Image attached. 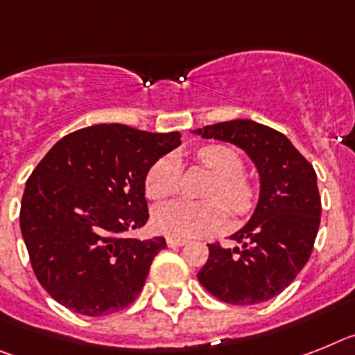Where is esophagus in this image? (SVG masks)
<instances>
[{
  "label": "esophagus",
  "mask_w": 355,
  "mask_h": 355,
  "mask_svg": "<svg viewBox=\"0 0 355 355\" xmlns=\"http://www.w3.org/2000/svg\"><path fill=\"white\" fill-rule=\"evenodd\" d=\"M166 243H168V246H171V248H175V246H182L186 245V239H182V237H166Z\"/></svg>",
  "instance_id": "34e87169"
}]
</instances>
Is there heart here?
<instances>
[{
	"instance_id": "heart-1",
	"label": "heart",
	"mask_w": 355,
	"mask_h": 355,
	"mask_svg": "<svg viewBox=\"0 0 355 355\" xmlns=\"http://www.w3.org/2000/svg\"><path fill=\"white\" fill-rule=\"evenodd\" d=\"M196 162L214 175L205 198L211 202L173 200L153 211V227L169 237H195L214 234L225 225V209L243 216L254 207V186L243 175L241 155L227 144H207L195 155ZM180 186V171L173 157H160L144 177V191L150 200H164L175 195Z\"/></svg>"
}]
</instances>
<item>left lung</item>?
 <instances>
[{
  "label": "left lung",
  "instance_id": "1",
  "mask_svg": "<svg viewBox=\"0 0 355 355\" xmlns=\"http://www.w3.org/2000/svg\"><path fill=\"white\" fill-rule=\"evenodd\" d=\"M195 134L243 148L261 175L254 216L232 236L243 246L209 245L200 284L232 306L270 300L291 284L313 252L322 216L316 171L284 134L250 119L216 123Z\"/></svg>",
  "mask_w": 355,
  "mask_h": 355
}]
</instances>
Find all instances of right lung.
Wrapping results in <instances>:
<instances>
[{
    "label": "right lung",
    "instance_id": "right-lung-1",
    "mask_svg": "<svg viewBox=\"0 0 355 355\" xmlns=\"http://www.w3.org/2000/svg\"><path fill=\"white\" fill-rule=\"evenodd\" d=\"M178 144V132L94 125L67 134L37 164L19 225L37 280L60 306L107 316L137 298L166 241L126 232L150 216L148 168Z\"/></svg>",
    "mask_w": 355,
    "mask_h": 355
}]
</instances>
